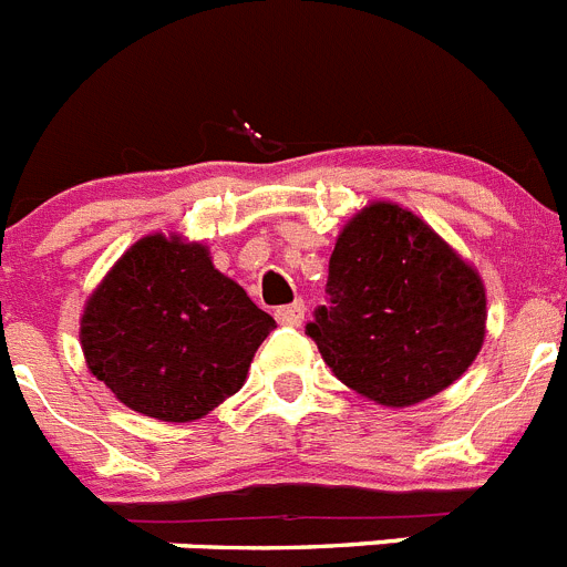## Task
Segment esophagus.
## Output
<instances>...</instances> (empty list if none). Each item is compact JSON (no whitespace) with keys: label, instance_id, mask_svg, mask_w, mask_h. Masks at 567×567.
I'll return each instance as SVG.
<instances>
[{"label":"esophagus","instance_id":"34e87169","mask_svg":"<svg viewBox=\"0 0 567 567\" xmlns=\"http://www.w3.org/2000/svg\"><path fill=\"white\" fill-rule=\"evenodd\" d=\"M303 312H307L303 300H295V303H289V307L275 309V320H278V323H284V327H300Z\"/></svg>","mask_w":567,"mask_h":567}]
</instances>
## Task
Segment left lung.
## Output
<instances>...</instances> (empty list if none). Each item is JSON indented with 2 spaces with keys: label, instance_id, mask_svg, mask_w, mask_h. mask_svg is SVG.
Here are the masks:
<instances>
[{
  "label": "left lung",
  "instance_id": "obj_1",
  "mask_svg": "<svg viewBox=\"0 0 567 567\" xmlns=\"http://www.w3.org/2000/svg\"><path fill=\"white\" fill-rule=\"evenodd\" d=\"M329 307L307 323L340 383L389 409L423 403L465 374L485 340V287L423 218L372 202L329 258Z\"/></svg>",
  "mask_w": 567,
  "mask_h": 567
}]
</instances>
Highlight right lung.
I'll use <instances>...</instances> for the list:
<instances>
[{
    "instance_id": "add662e5",
    "label": "right lung",
    "mask_w": 567,
    "mask_h": 567,
    "mask_svg": "<svg viewBox=\"0 0 567 567\" xmlns=\"http://www.w3.org/2000/svg\"><path fill=\"white\" fill-rule=\"evenodd\" d=\"M275 320L209 247L184 235H144L115 260L82 312L90 374L127 409L193 423L233 398Z\"/></svg>"
}]
</instances>
